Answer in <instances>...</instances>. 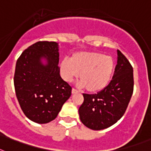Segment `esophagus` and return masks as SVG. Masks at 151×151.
Segmentation results:
<instances>
[{"label":"esophagus","instance_id":"34e87169","mask_svg":"<svg viewBox=\"0 0 151 151\" xmlns=\"http://www.w3.org/2000/svg\"><path fill=\"white\" fill-rule=\"evenodd\" d=\"M71 93L72 94H76V93H78V90H76V89H74V88H73V89H72V91H71Z\"/></svg>","mask_w":151,"mask_h":151}]
</instances>
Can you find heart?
<instances>
[{
    "instance_id": "b5f03b06",
    "label": "heart",
    "mask_w": 151,
    "mask_h": 151,
    "mask_svg": "<svg viewBox=\"0 0 151 151\" xmlns=\"http://www.w3.org/2000/svg\"><path fill=\"white\" fill-rule=\"evenodd\" d=\"M114 67L115 63L111 56L97 52H78L72 55L70 60L63 59L60 69L64 81L71 82L79 75L80 86L95 92L107 86Z\"/></svg>"
}]
</instances>
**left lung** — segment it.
Segmentation results:
<instances>
[{
    "label": "left lung",
    "instance_id": "1",
    "mask_svg": "<svg viewBox=\"0 0 151 151\" xmlns=\"http://www.w3.org/2000/svg\"><path fill=\"white\" fill-rule=\"evenodd\" d=\"M133 91V70L126 56L117 50V64L107 87L94 95L83 94L80 119L93 130L111 127L122 118Z\"/></svg>",
    "mask_w": 151,
    "mask_h": 151
}]
</instances>
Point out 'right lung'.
I'll use <instances>...</instances> for the list:
<instances>
[{
  "instance_id": "right-lung-1",
  "label": "right lung",
  "mask_w": 151,
  "mask_h": 151,
  "mask_svg": "<svg viewBox=\"0 0 151 151\" xmlns=\"http://www.w3.org/2000/svg\"><path fill=\"white\" fill-rule=\"evenodd\" d=\"M59 56L57 42H37L16 63V96L25 116L36 123L55 119L71 95V87L60 75Z\"/></svg>"
}]
</instances>
